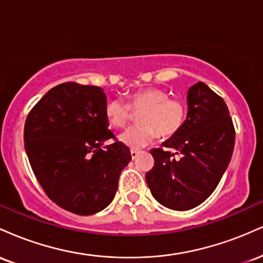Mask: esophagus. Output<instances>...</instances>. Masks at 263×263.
I'll return each instance as SVG.
<instances>
[{
	"instance_id": "obj_1",
	"label": "esophagus",
	"mask_w": 263,
	"mask_h": 263,
	"mask_svg": "<svg viewBox=\"0 0 263 263\" xmlns=\"http://www.w3.org/2000/svg\"><path fill=\"white\" fill-rule=\"evenodd\" d=\"M138 155H140V151H135V149L131 151V157H132V159L137 158Z\"/></svg>"
}]
</instances>
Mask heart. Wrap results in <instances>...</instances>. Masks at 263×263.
Masks as SVG:
<instances>
[{
	"instance_id": "b5f03b06",
	"label": "heart",
	"mask_w": 263,
	"mask_h": 263,
	"mask_svg": "<svg viewBox=\"0 0 263 263\" xmlns=\"http://www.w3.org/2000/svg\"><path fill=\"white\" fill-rule=\"evenodd\" d=\"M128 104L121 99H111L105 106V116L114 127H123L131 121L132 111H142L138 116L140 126L120 134L119 140L132 149H140L155 140L170 138L182 128L185 120V105L158 87H144L128 95Z\"/></svg>"
}]
</instances>
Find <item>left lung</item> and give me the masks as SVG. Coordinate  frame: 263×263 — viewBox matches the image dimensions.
<instances>
[{"label": "left lung", "mask_w": 263, "mask_h": 263, "mask_svg": "<svg viewBox=\"0 0 263 263\" xmlns=\"http://www.w3.org/2000/svg\"><path fill=\"white\" fill-rule=\"evenodd\" d=\"M182 128L151 149L155 165L146 173L153 198L172 210H189L210 197L230 163L235 129L225 101L203 81L189 87ZM179 155V157H176Z\"/></svg>", "instance_id": "8db88e82"}]
</instances>
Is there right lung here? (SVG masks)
Segmentation results:
<instances>
[{
  "mask_svg": "<svg viewBox=\"0 0 263 263\" xmlns=\"http://www.w3.org/2000/svg\"><path fill=\"white\" fill-rule=\"evenodd\" d=\"M107 98L99 86H54L28 114L25 148L39 184L57 205L91 215L114 200L120 174L131 161L105 116Z\"/></svg>",
  "mask_w": 263,
  "mask_h": 263,
  "instance_id": "right-lung-1",
  "label": "right lung"
}]
</instances>
